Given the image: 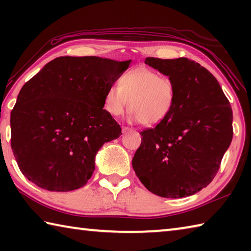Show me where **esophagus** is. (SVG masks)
Returning a JSON list of instances; mask_svg holds the SVG:
<instances>
[{
	"instance_id": "esophagus-1",
	"label": "esophagus",
	"mask_w": 251,
	"mask_h": 251,
	"mask_svg": "<svg viewBox=\"0 0 251 251\" xmlns=\"http://www.w3.org/2000/svg\"><path fill=\"white\" fill-rule=\"evenodd\" d=\"M122 131H123V134H127V133H129V131H133V129L129 128V127H123Z\"/></svg>"
}]
</instances>
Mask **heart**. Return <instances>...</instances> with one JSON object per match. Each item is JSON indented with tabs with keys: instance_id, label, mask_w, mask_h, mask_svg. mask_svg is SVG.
Segmentation results:
<instances>
[{
	"instance_id": "heart-1",
	"label": "heart",
	"mask_w": 251,
	"mask_h": 251,
	"mask_svg": "<svg viewBox=\"0 0 251 251\" xmlns=\"http://www.w3.org/2000/svg\"><path fill=\"white\" fill-rule=\"evenodd\" d=\"M176 87L168 76L145 66L134 67L122 76L120 84H114L106 92L105 109L114 117L131 109L130 121L157 125L166 120L175 104Z\"/></svg>"
}]
</instances>
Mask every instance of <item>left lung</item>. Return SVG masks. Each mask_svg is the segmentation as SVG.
Listing matches in <instances>:
<instances>
[{
	"label": "left lung",
	"instance_id": "obj_1",
	"mask_svg": "<svg viewBox=\"0 0 251 251\" xmlns=\"http://www.w3.org/2000/svg\"><path fill=\"white\" fill-rule=\"evenodd\" d=\"M145 63L173 79L175 104L166 120L141 131L131 165L157 196H192L214 179L230 145L231 106L215 76L195 61L147 57Z\"/></svg>",
	"mask_w": 251,
	"mask_h": 251
}]
</instances>
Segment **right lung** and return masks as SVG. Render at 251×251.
Returning a JSON list of instances; mask_svg holds the SVG:
<instances>
[{"label": "right lung", "mask_w": 251, "mask_h": 251, "mask_svg": "<svg viewBox=\"0 0 251 251\" xmlns=\"http://www.w3.org/2000/svg\"><path fill=\"white\" fill-rule=\"evenodd\" d=\"M129 61L61 56L23 85L11 112V147L23 175L50 192L83 187L105 143L122 135L104 109Z\"/></svg>", "instance_id": "1"}]
</instances>
